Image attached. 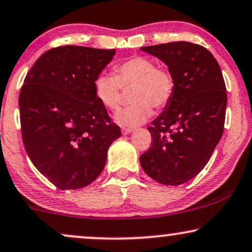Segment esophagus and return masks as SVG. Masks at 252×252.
<instances>
[{
  "mask_svg": "<svg viewBox=\"0 0 252 252\" xmlns=\"http://www.w3.org/2000/svg\"><path fill=\"white\" fill-rule=\"evenodd\" d=\"M131 132H132L131 128H123L122 129V134L123 135H129V134H131Z\"/></svg>",
  "mask_w": 252,
  "mask_h": 252,
  "instance_id": "34e87169",
  "label": "esophagus"
}]
</instances>
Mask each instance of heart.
Wrapping results in <instances>:
<instances>
[{"label":"heart","mask_w":252,"mask_h":252,"mask_svg":"<svg viewBox=\"0 0 252 252\" xmlns=\"http://www.w3.org/2000/svg\"><path fill=\"white\" fill-rule=\"evenodd\" d=\"M134 87L131 92V107L120 111L115 121L123 126L134 128L147 122L153 116V108L162 109L171 99L175 82L171 74L157 68L153 60L134 56L115 65L114 76L98 75L94 81L96 98L104 108L115 111L120 108L121 88Z\"/></svg>","instance_id":"obj_1"}]
</instances>
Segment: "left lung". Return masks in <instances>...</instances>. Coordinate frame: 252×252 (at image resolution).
Here are the masks:
<instances>
[{"label": "left lung", "mask_w": 252, "mask_h": 252, "mask_svg": "<svg viewBox=\"0 0 252 252\" xmlns=\"http://www.w3.org/2000/svg\"><path fill=\"white\" fill-rule=\"evenodd\" d=\"M141 50L168 65L175 89L148 128L153 143L139 163L158 183L180 186L201 172L222 137L225 83L216 59L199 44L170 42Z\"/></svg>", "instance_id": "8db88e82"}]
</instances>
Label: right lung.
I'll return each instance as SVG.
<instances>
[{
    "label": "right lung",
    "instance_id": "add662e5",
    "mask_svg": "<svg viewBox=\"0 0 252 252\" xmlns=\"http://www.w3.org/2000/svg\"><path fill=\"white\" fill-rule=\"evenodd\" d=\"M115 49L64 45L32 66L20 93L22 139L32 164L60 190L89 186L101 174L120 126L94 92Z\"/></svg>",
    "mask_w": 252,
    "mask_h": 252
}]
</instances>
